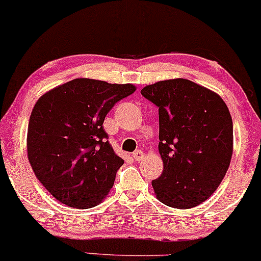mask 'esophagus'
<instances>
[{"instance_id":"1","label":"esophagus","mask_w":261,"mask_h":261,"mask_svg":"<svg viewBox=\"0 0 261 261\" xmlns=\"http://www.w3.org/2000/svg\"><path fill=\"white\" fill-rule=\"evenodd\" d=\"M132 156H133V159L136 160V162H139V160H142L143 156H144V153L140 150H136L133 154H132Z\"/></svg>"}]
</instances>
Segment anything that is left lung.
<instances>
[{
	"label": "left lung",
	"instance_id": "obj_1",
	"mask_svg": "<svg viewBox=\"0 0 261 261\" xmlns=\"http://www.w3.org/2000/svg\"><path fill=\"white\" fill-rule=\"evenodd\" d=\"M143 96L159 108L162 176L151 181L164 204L187 210L217 190L233 154V122L218 93L186 79L158 81Z\"/></svg>",
	"mask_w": 261,
	"mask_h": 261
}]
</instances>
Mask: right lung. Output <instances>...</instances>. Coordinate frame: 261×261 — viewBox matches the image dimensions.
I'll list each match as a JSON object with an SVG mask.
<instances>
[{
    "label": "right lung",
    "mask_w": 261,
    "mask_h": 261,
    "mask_svg": "<svg viewBox=\"0 0 261 261\" xmlns=\"http://www.w3.org/2000/svg\"><path fill=\"white\" fill-rule=\"evenodd\" d=\"M136 90L132 84L74 79L39 97L29 118L27 153L53 197L80 210L103 201L124 163L108 143L105 117Z\"/></svg>",
    "instance_id": "right-lung-1"
}]
</instances>
